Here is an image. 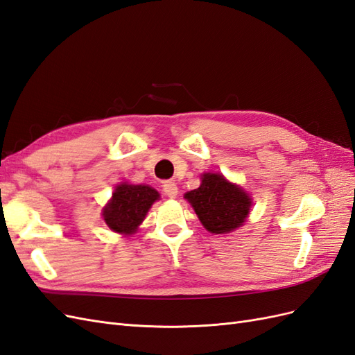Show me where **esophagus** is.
<instances>
[{
  "instance_id": "34e87169",
  "label": "esophagus",
  "mask_w": 355,
  "mask_h": 355,
  "mask_svg": "<svg viewBox=\"0 0 355 355\" xmlns=\"http://www.w3.org/2000/svg\"><path fill=\"white\" fill-rule=\"evenodd\" d=\"M163 192L168 198H176L179 191H178V187H176L175 182L167 180V182H164V184H163Z\"/></svg>"
}]
</instances>
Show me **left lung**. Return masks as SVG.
<instances>
[{"label":"left lung","mask_w":355,"mask_h":355,"mask_svg":"<svg viewBox=\"0 0 355 355\" xmlns=\"http://www.w3.org/2000/svg\"><path fill=\"white\" fill-rule=\"evenodd\" d=\"M185 198L211 234H228L240 228L252 207L249 194L219 173H204L200 188L187 192Z\"/></svg>","instance_id":"1"}]
</instances>
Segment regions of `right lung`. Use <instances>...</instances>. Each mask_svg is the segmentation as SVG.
I'll return each instance as SVG.
<instances>
[{"mask_svg":"<svg viewBox=\"0 0 355 355\" xmlns=\"http://www.w3.org/2000/svg\"><path fill=\"white\" fill-rule=\"evenodd\" d=\"M157 200H159V194L149 185H130L123 182L103 207V220L114 232L132 235Z\"/></svg>","mask_w":355,"mask_h":355,"instance_id":"right-lung-1","label":"right lung"}]
</instances>
